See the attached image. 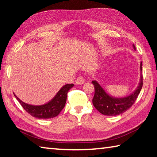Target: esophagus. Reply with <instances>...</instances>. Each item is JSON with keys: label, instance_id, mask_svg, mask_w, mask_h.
Segmentation results:
<instances>
[{"label": "esophagus", "instance_id": "34e87169", "mask_svg": "<svg viewBox=\"0 0 157 157\" xmlns=\"http://www.w3.org/2000/svg\"><path fill=\"white\" fill-rule=\"evenodd\" d=\"M84 81H85V79H84V77L79 76L78 78H77V79H76L75 83H76L77 84H82L84 83Z\"/></svg>", "mask_w": 157, "mask_h": 157}]
</instances>
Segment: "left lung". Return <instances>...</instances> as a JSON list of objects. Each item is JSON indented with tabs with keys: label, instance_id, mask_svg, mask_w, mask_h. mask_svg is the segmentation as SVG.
<instances>
[{
	"label": "left lung",
	"instance_id": "left-lung-1",
	"mask_svg": "<svg viewBox=\"0 0 157 157\" xmlns=\"http://www.w3.org/2000/svg\"><path fill=\"white\" fill-rule=\"evenodd\" d=\"M134 49L135 46L133 45ZM140 81L137 89L133 94L127 97L116 98L110 96L105 92L96 81H92L95 88L93 105L100 113L106 116H118L124 113L134 105L143 86L142 62H140Z\"/></svg>",
	"mask_w": 157,
	"mask_h": 157
}]
</instances>
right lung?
<instances>
[{"instance_id": "1", "label": "right lung", "mask_w": 157, "mask_h": 157, "mask_svg": "<svg viewBox=\"0 0 157 157\" xmlns=\"http://www.w3.org/2000/svg\"><path fill=\"white\" fill-rule=\"evenodd\" d=\"M73 86V84L64 85L50 102L43 105L34 106L26 104L21 101L15 94L14 95L23 108L32 116L40 119L52 118L59 115L61 111L64 107L68 92Z\"/></svg>"}]
</instances>
